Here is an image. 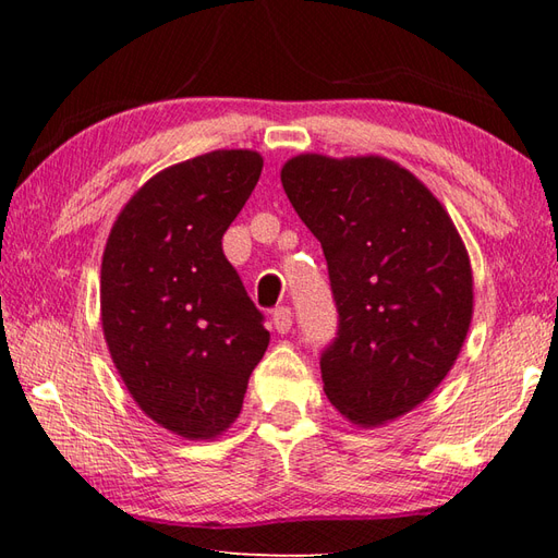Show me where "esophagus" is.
Masks as SVG:
<instances>
[{
    "instance_id": "obj_1",
    "label": "esophagus",
    "mask_w": 558,
    "mask_h": 558,
    "mask_svg": "<svg viewBox=\"0 0 558 558\" xmlns=\"http://www.w3.org/2000/svg\"><path fill=\"white\" fill-rule=\"evenodd\" d=\"M272 326H276L278 333H288L292 328V312L288 306H278V310L272 312Z\"/></svg>"
}]
</instances>
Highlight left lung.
<instances>
[{"label":"left lung","instance_id":"obj_1","mask_svg":"<svg viewBox=\"0 0 558 558\" xmlns=\"http://www.w3.org/2000/svg\"><path fill=\"white\" fill-rule=\"evenodd\" d=\"M280 182L328 260L340 316L322 357L330 405L362 429L393 422L434 393L468 338L465 242L429 186L384 156L300 153Z\"/></svg>","mask_w":558,"mask_h":558}]
</instances>
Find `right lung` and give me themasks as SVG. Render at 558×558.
Here are the masks:
<instances>
[{"instance_id":"right-lung-1","label":"right lung","mask_w":558,"mask_h":558,"mask_svg":"<svg viewBox=\"0 0 558 558\" xmlns=\"http://www.w3.org/2000/svg\"><path fill=\"white\" fill-rule=\"evenodd\" d=\"M264 168L210 150L153 174L117 216L100 268V322L129 393L162 429L210 441L240 417L270 333L222 254Z\"/></svg>"}]
</instances>
